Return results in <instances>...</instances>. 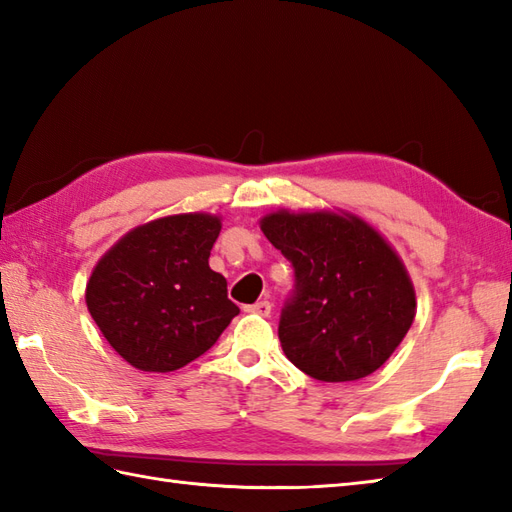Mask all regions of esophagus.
Here are the masks:
<instances>
[{"instance_id": "1", "label": "esophagus", "mask_w": 512, "mask_h": 512, "mask_svg": "<svg viewBox=\"0 0 512 512\" xmlns=\"http://www.w3.org/2000/svg\"><path fill=\"white\" fill-rule=\"evenodd\" d=\"M270 310H273V303L270 301H257V303H253V306H246V312L259 314V317H268Z\"/></svg>"}]
</instances>
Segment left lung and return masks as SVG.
Masks as SVG:
<instances>
[{"mask_svg":"<svg viewBox=\"0 0 512 512\" xmlns=\"http://www.w3.org/2000/svg\"><path fill=\"white\" fill-rule=\"evenodd\" d=\"M262 231L295 270L279 317L290 363L323 383L376 372L416 317V295L394 250L358 217L323 211H279L264 217Z\"/></svg>","mask_w":512,"mask_h":512,"instance_id":"1","label":"left lung"}]
</instances>
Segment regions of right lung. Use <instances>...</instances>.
Returning <instances> with one entry per match:
<instances>
[{
	"label": "right lung",
	"mask_w": 512,
	"mask_h": 512,
	"mask_svg": "<svg viewBox=\"0 0 512 512\" xmlns=\"http://www.w3.org/2000/svg\"><path fill=\"white\" fill-rule=\"evenodd\" d=\"M220 220L184 213L138 226L90 277L85 301L114 350L143 372H173L211 350L239 308L209 268Z\"/></svg>",
	"instance_id": "1"
}]
</instances>
